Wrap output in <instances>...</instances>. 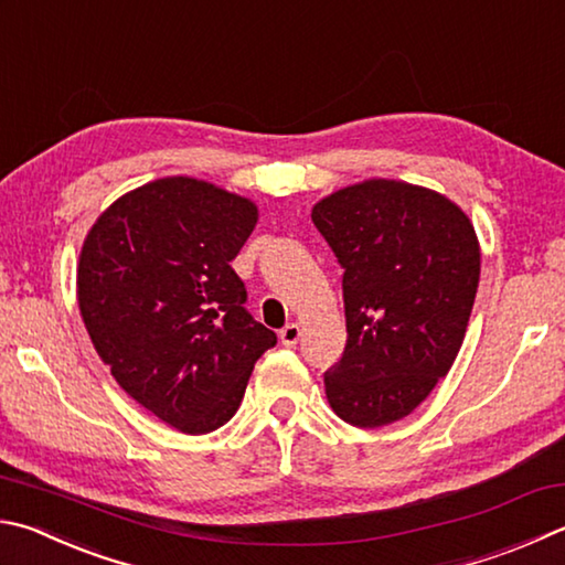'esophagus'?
Segmentation results:
<instances>
[{
	"mask_svg": "<svg viewBox=\"0 0 565 565\" xmlns=\"http://www.w3.org/2000/svg\"><path fill=\"white\" fill-rule=\"evenodd\" d=\"M279 338H281V343L284 345H296L299 343V338H301V326L299 323H286L281 331H279Z\"/></svg>",
	"mask_w": 565,
	"mask_h": 565,
	"instance_id": "1",
	"label": "esophagus"
}]
</instances>
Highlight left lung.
I'll use <instances>...</instances> for the list:
<instances>
[{"label":"left lung","instance_id":"left-lung-1","mask_svg":"<svg viewBox=\"0 0 565 565\" xmlns=\"http://www.w3.org/2000/svg\"><path fill=\"white\" fill-rule=\"evenodd\" d=\"M343 266L345 348L323 375L333 413L355 427L407 417L452 367L475 306L481 254L452 200L365 180L313 204Z\"/></svg>","mask_w":565,"mask_h":565}]
</instances>
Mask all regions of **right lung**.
Instances as JSON below:
<instances>
[{
    "label": "right lung",
    "mask_w": 565,
    "mask_h": 565,
    "mask_svg": "<svg viewBox=\"0 0 565 565\" xmlns=\"http://www.w3.org/2000/svg\"><path fill=\"white\" fill-rule=\"evenodd\" d=\"M256 204L194 178H162L118 198L86 234L76 294L96 353L126 393L184 435L237 413L276 333L244 309L232 259Z\"/></svg>",
    "instance_id": "1"
}]
</instances>
